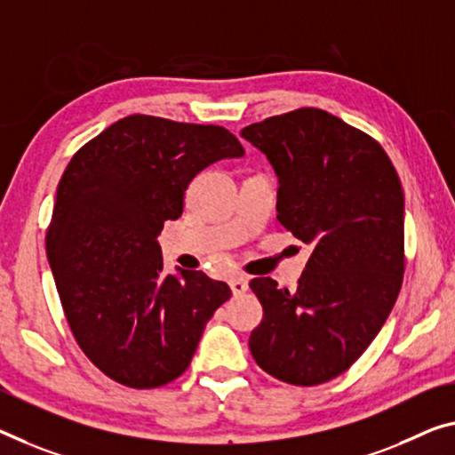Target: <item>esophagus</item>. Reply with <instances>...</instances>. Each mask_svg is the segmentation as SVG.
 <instances>
[{"label":"esophagus","mask_w":455,"mask_h":455,"mask_svg":"<svg viewBox=\"0 0 455 455\" xmlns=\"http://www.w3.org/2000/svg\"><path fill=\"white\" fill-rule=\"evenodd\" d=\"M229 286H232V292L235 297H240V295H243V292L248 291V278H243V276H234L232 281H229Z\"/></svg>","instance_id":"obj_1"}]
</instances>
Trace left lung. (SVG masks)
I'll use <instances>...</instances> for the list:
<instances>
[{
    "instance_id": "1",
    "label": "left lung",
    "mask_w": 455,
    "mask_h": 455,
    "mask_svg": "<svg viewBox=\"0 0 455 455\" xmlns=\"http://www.w3.org/2000/svg\"><path fill=\"white\" fill-rule=\"evenodd\" d=\"M278 177L276 220L313 254L297 291L268 276L250 289L264 317L250 333L256 364L315 387L364 354L404 272V195L382 146L323 109L303 108L242 130Z\"/></svg>"
}]
</instances>
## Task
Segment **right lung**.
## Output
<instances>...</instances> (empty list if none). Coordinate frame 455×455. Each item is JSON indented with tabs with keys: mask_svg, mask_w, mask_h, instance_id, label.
I'll return each instance as SVG.
<instances>
[{
	"mask_svg": "<svg viewBox=\"0 0 455 455\" xmlns=\"http://www.w3.org/2000/svg\"><path fill=\"white\" fill-rule=\"evenodd\" d=\"M243 156L221 125L128 116L71 158L57 188L46 256L76 344L111 380L156 388L191 364L207 321L232 297L201 270L163 275L156 237L185 191Z\"/></svg>",
	"mask_w": 455,
	"mask_h": 455,
	"instance_id": "add662e5",
	"label": "right lung"
}]
</instances>
